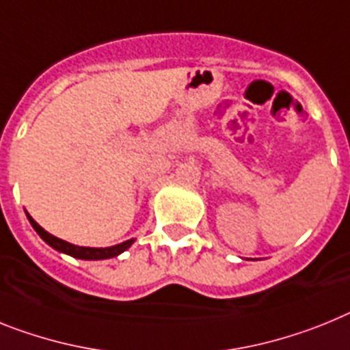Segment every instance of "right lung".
<instances>
[{"label": "right lung", "instance_id": "right-lung-1", "mask_svg": "<svg viewBox=\"0 0 350 350\" xmlns=\"http://www.w3.org/2000/svg\"><path fill=\"white\" fill-rule=\"evenodd\" d=\"M26 216H28L33 230H35L38 235H40L44 243L49 244V246L53 247V250H56V252L65 253V255H70V256H74V258H79V260H106V258H113V256H118L120 253H124L125 250H129V247L133 246L134 241H136V239H129V241H125V243L115 244V246H109V247L76 246V244L67 243V241H64V239H58V237H55V235H51L49 232H46V230L38 225L37 221L29 216L28 212H26Z\"/></svg>", "mask_w": 350, "mask_h": 350}]
</instances>
